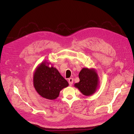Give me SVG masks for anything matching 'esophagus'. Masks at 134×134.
<instances>
[{"mask_svg":"<svg viewBox=\"0 0 134 134\" xmlns=\"http://www.w3.org/2000/svg\"><path fill=\"white\" fill-rule=\"evenodd\" d=\"M73 79L72 78H69L68 79V82H69V84L70 86H71L72 85V83H73Z\"/></svg>","mask_w":134,"mask_h":134,"instance_id":"1","label":"esophagus"}]
</instances>
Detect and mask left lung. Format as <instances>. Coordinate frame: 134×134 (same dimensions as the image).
Returning <instances> with one entry per match:
<instances>
[{
    "label": "left lung",
    "instance_id": "1",
    "mask_svg": "<svg viewBox=\"0 0 134 134\" xmlns=\"http://www.w3.org/2000/svg\"><path fill=\"white\" fill-rule=\"evenodd\" d=\"M80 81L74 86L82 94L89 96L95 93L98 87V75L94 69L83 68L79 74Z\"/></svg>",
    "mask_w": 134,
    "mask_h": 134
}]
</instances>
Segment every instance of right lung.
Returning <instances> with one entry per match:
<instances>
[{
	"instance_id": "add662e5",
	"label": "right lung",
	"mask_w": 134,
	"mask_h": 134,
	"mask_svg": "<svg viewBox=\"0 0 134 134\" xmlns=\"http://www.w3.org/2000/svg\"><path fill=\"white\" fill-rule=\"evenodd\" d=\"M46 62L36 68L34 75V86L38 94L44 98L53 100L59 97L61 90L69 83L53 66L49 67Z\"/></svg>"
}]
</instances>
